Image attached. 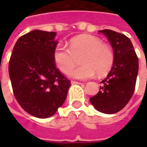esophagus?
Here are the masks:
<instances>
[{
    "instance_id": "1",
    "label": "esophagus",
    "mask_w": 147,
    "mask_h": 147,
    "mask_svg": "<svg viewBox=\"0 0 147 147\" xmlns=\"http://www.w3.org/2000/svg\"><path fill=\"white\" fill-rule=\"evenodd\" d=\"M71 85H81L82 83L78 82H76V81H71Z\"/></svg>"
}]
</instances>
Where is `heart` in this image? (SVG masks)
I'll use <instances>...</instances> for the list:
<instances>
[{"label": "heart", "mask_w": 147, "mask_h": 147, "mask_svg": "<svg viewBox=\"0 0 147 147\" xmlns=\"http://www.w3.org/2000/svg\"><path fill=\"white\" fill-rule=\"evenodd\" d=\"M69 48L57 46L53 53V59L60 71L66 72L69 69L67 75L71 78L85 80L92 78L96 73L99 76L105 75L109 71L114 62L111 49L94 36H77L69 41ZM82 55L81 64L83 65L71 69L77 58Z\"/></svg>", "instance_id": "1"}]
</instances>
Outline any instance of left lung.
<instances>
[{
	"label": "left lung",
	"instance_id": "obj_1",
	"mask_svg": "<svg viewBox=\"0 0 147 147\" xmlns=\"http://www.w3.org/2000/svg\"><path fill=\"white\" fill-rule=\"evenodd\" d=\"M106 36L114 52V62L107 77L101 81L100 91L90 98L97 111L111 114L122 110L134 92L139 62L130 40L111 30H99Z\"/></svg>",
	"mask_w": 147,
	"mask_h": 147
}]
</instances>
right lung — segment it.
<instances>
[{
	"label": "right lung",
	"mask_w": 147,
	"mask_h": 147,
	"mask_svg": "<svg viewBox=\"0 0 147 147\" xmlns=\"http://www.w3.org/2000/svg\"><path fill=\"white\" fill-rule=\"evenodd\" d=\"M56 33L34 30L17 40L9 76L17 102L38 118L53 116L66 99L70 82L55 67Z\"/></svg>",
	"instance_id": "add662e5"
}]
</instances>
